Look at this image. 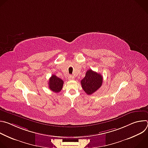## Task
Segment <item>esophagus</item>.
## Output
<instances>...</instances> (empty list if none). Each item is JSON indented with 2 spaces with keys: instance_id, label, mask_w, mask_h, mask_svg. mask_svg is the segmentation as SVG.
<instances>
[{
  "instance_id": "obj_1",
  "label": "esophagus",
  "mask_w": 148,
  "mask_h": 148,
  "mask_svg": "<svg viewBox=\"0 0 148 148\" xmlns=\"http://www.w3.org/2000/svg\"><path fill=\"white\" fill-rule=\"evenodd\" d=\"M69 79H70V80H73V79H74V76H73V75H69Z\"/></svg>"
}]
</instances>
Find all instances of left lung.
Returning a JSON list of instances; mask_svg holds the SVG:
<instances>
[{
  "mask_svg": "<svg viewBox=\"0 0 148 148\" xmlns=\"http://www.w3.org/2000/svg\"><path fill=\"white\" fill-rule=\"evenodd\" d=\"M102 82V76L90 69L87 71L85 77L81 81V84L85 92L91 95L101 87Z\"/></svg>",
  "mask_w": 148,
  "mask_h": 148,
  "instance_id": "8db88e82",
  "label": "left lung"
}]
</instances>
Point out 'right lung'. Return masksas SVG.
Returning <instances> with one entry per match:
<instances>
[{
  "label": "right lung",
  "mask_w": 148,
  "mask_h": 148,
  "mask_svg": "<svg viewBox=\"0 0 148 148\" xmlns=\"http://www.w3.org/2000/svg\"><path fill=\"white\" fill-rule=\"evenodd\" d=\"M63 81L61 78L57 77L55 75H52L49 81V87L52 91L54 92H59L62 88Z\"/></svg>",
  "instance_id": "obj_1"
}]
</instances>
